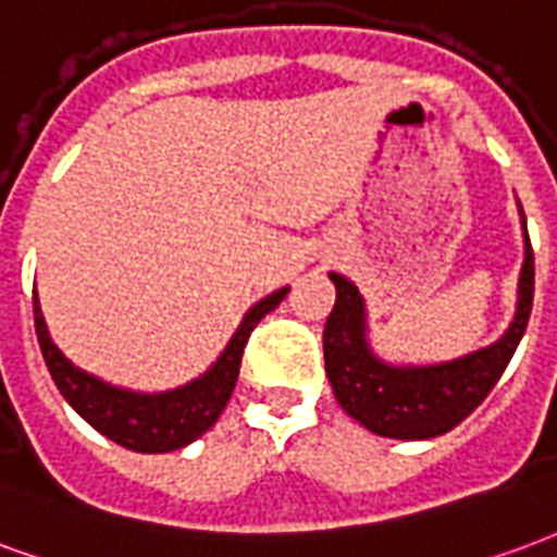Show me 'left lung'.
Returning a JSON list of instances; mask_svg holds the SVG:
<instances>
[{"mask_svg": "<svg viewBox=\"0 0 557 557\" xmlns=\"http://www.w3.org/2000/svg\"><path fill=\"white\" fill-rule=\"evenodd\" d=\"M525 228V216H522ZM335 282V308L323 329L326 376L350 418L388 440H433L460 424L484 404L525 335L534 302V251L525 231V261L519 273L517 314L502 338L442 364H388L368 344L364 299L344 275Z\"/></svg>", "mask_w": 557, "mask_h": 557, "instance_id": "left-lung-1", "label": "left lung"}]
</instances>
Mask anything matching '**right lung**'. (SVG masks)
<instances>
[{"label": "right lung", "mask_w": 557, "mask_h": 557, "mask_svg": "<svg viewBox=\"0 0 557 557\" xmlns=\"http://www.w3.org/2000/svg\"><path fill=\"white\" fill-rule=\"evenodd\" d=\"M284 296H287V287L263 296L258 306L249 308V314L243 318L234 338L228 341V347L222 350L210 371L201 373L193 383L172 388V392H160V395L115 388L67 362L47 332L38 296H35V332H38L40 352L50 368L52 383L59 385L64 400L91 428L117 442L121 448L139 450V454H165V450L184 448L216 424V418L222 416L237 385L239 362H243L251 329L258 326L263 314H270Z\"/></svg>", "instance_id": "obj_1"}]
</instances>
